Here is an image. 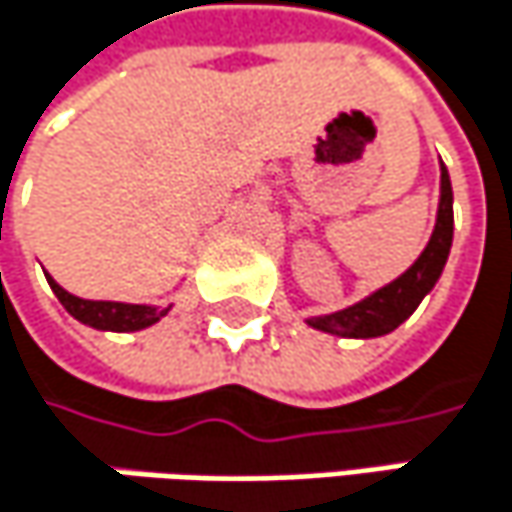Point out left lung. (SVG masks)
<instances>
[{
	"instance_id": "1",
	"label": "left lung",
	"mask_w": 512,
	"mask_h": 512,
	"mask_svg": "<svg viewBox=\"0 0 512 512\" xmlns=\"http://www.w3.org/2000/svg\"><path fill=\"white\" fill-rule=\"evenodd\" d=\"M451 243H454V189H451L448 168L442 165V195H439L436 228L421 257L391 284L373 290L370 296H364L361 302L344 311L311 317L308 326L326 335H338V338H379V335L394 332L403 320L412 317L421 299L436 287L451 255Z\"/></svg>"
}]
</instances>
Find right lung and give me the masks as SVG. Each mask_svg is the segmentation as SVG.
<instances>
[{"label":"right lung","instance_id":"1","mask_svg":"<svg viewBox=\"0 0 512 512\" xmlns=\"http://www.w3.org/2000/svg\"><path fill=\"white\" fill-rule=\"evenodd\" d=\"M52 293L58 296V302L64 305V311L70 317H76L79 323L100 329V332H139L159 323L171 308H154V305H130V302H103V299H79L73 293H67L52 275H47Z\"/></svg>","mask_w":512,"mask_h":512}]
</instances>
